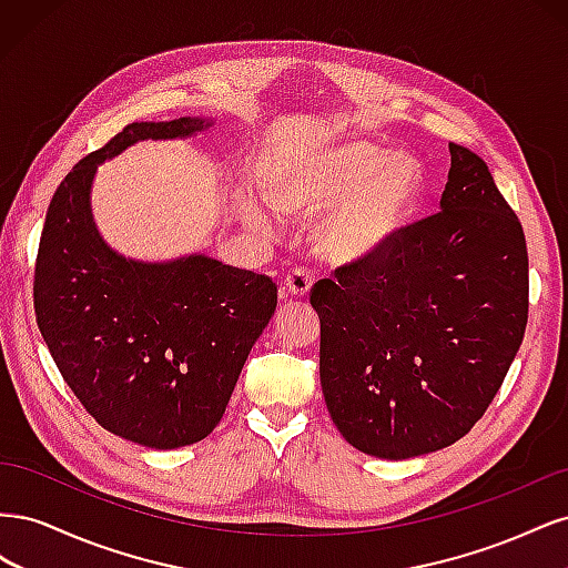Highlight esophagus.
I'll use <instances>...</instances> for the list:
<instances>
[{
	"mask_svg": "<svg viewBox=\"0 0 568 568\" xmlns=\"http://www.w3.org/2000/svg\"><path fill=\"white\" fill-rule=\"evenodd\" d=\"M311 286H313V274L307 272L305 267H294V270L286 274V280H284L286 294L298 296V298L307 296V291H311Z\"/></svg>",
	"mask_w": 568,
	"mask_h": 568,
	"instance_id": "esophagus-1",
	"label": "esophagus"
}]
</instances>
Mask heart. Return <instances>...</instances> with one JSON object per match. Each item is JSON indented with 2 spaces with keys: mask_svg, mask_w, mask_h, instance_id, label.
<instances>
[{
  "mask_svg": "<svg viewBox=\"0 0 568 568\" xmlns=\"http://www.w3.org/2000/svg\"><path fill=\"white\" fill-rule=\"evenodd\" d=\"M422 189L415 159L369 142L322 149L267 182L270 199L286 215L311 220L331 211L317 227V246L336 263L382 253L415 211Z\"/></svg>",
  "mask_w": 568,
  "mask_h": 568,
  "instance_id": "b5f03b06",
  "label": "heart"
}]
</instances>
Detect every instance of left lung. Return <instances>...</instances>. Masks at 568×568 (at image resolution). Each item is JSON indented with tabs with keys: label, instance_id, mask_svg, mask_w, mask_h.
<instances>
[{
	"label": "left lung",
	"instance_id": "1",
	"mask_svg": "<svg viewBox=\"0 0 568 568\" xmlns=\"http://www.w3.org/2000/svg\"><path fill=\"white\" fill-rule=\"evenodd\" d=\"M440 211L320 280V382L353 448L407 459L486 415L528 322L521 222L484 159L450 144Z\"/></svg>",
	"mask_w": 568,
	"mask_h": 568
}]
</instances>
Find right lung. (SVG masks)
I'll list each match as a JSON object with an SVG mask.
<instances>
[{
	"label": "right lung",
	"mask_w": 568,
	"mask_h": 568,
	"mask_svg": "<svg viewBox=\"0 0 568 568\" xmlns=\"http://www.w3.org/2000/svg\"><path fill=\"white\" fill-rule=\"evenodd\" d=\"M201 118L130 123L63 178L36 263V315L47 348L82 407L106 432L156 450L203 440L277 307V284L205 255L128 261L99 236L97 165L140 140H175Z\"/></svg>",
	"instance_id": "right-lung-1"
}]
</instances>
